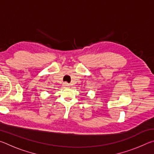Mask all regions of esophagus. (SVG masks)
Listing matches in <instances>:
<instances>
[{"instance_id":"1","label":"esophagus","mask_w":154,"mask_h":154,"mask_svg":"<svg viewBox=\"0 0 154 154\" xmlns=\"http://www.w3.org/2000/svg\"><path fill=\"white\" fill-rule=\"evenodd\" d=\"M64 87H69V84L68 83H64Z\"/></svg>"}]
</instances>
